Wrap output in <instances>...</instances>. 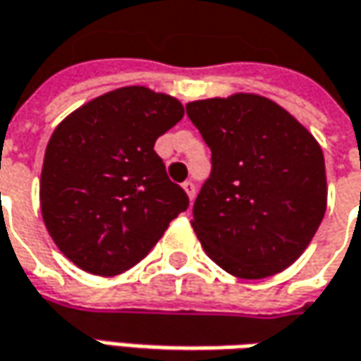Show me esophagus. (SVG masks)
I'll list each match as a JSON object with an SVG mask.
<instances>
[{"mask_svg": "<svg viewBox=\"0 0 361 361\" xmlns=\"http://www.w3.org/2000/svg\"><path fill=\"white\" fill-rule=\"evenodd\" d=\"M183 190H185V193H188V197H190V200L195 197V183H193V181H183Z\"/></svg>", "mask_w": 361, "mask_h": 361, "instance_id": "1", "label": "esophagus"}]
</instances>
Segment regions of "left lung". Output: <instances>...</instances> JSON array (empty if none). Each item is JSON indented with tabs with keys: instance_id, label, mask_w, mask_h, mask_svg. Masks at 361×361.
I'll use <instances>...</instances> for the list:
<instances>
[{
	"instance_id": "left-lung-1",
	"label": "left lung",
	"mask_w": 361,
	"mask_h": 361,
	"mask_svg": "<svg viewBox=\"0 0 361 361\" xmlns=\"http://www.w3.org/2000/svg\"><path fill=\"white\" fill-rule=\"evenodd\" d=\"M185 111L212 149V173L192 221L205 254L242 280L292 266L326 214L319 143L262 95L200 99Z\"/></svg>"
}]
</instances>
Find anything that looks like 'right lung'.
<instances>
[{"label": "right lung", "mask_w": 361, "mask_h": 361, "mask_svg": "<svg viewBox=\"0 0 361 361\" xmlns=\"http://www.w3.org/2000/svg\"><path fill=\"white\" fill-rule=\"evenodd\" d=\"M183 118L176 97L119 87L75 109L45 147L39 202L51 240L83 271L133 267L188 209L154 145Z\"/></svg>", "instance_id": "add662e5"}]
</instances>
